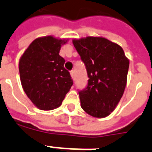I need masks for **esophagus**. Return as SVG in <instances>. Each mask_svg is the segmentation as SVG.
Returning <instances> with one entry per match:
<instances>
[{"label": "esophagus", "instance_id": "esophagus-1", "mask_svg": "<svg viewBox=\"0 0 152 152\" xmlns=\"http://www.w3.org/2000/svg\"><path fill=\"white\" fill-rule=\"evenodd\" d=\"M70 75H71L72 78L74 80V77H75V74H74V71H73V70H72V71L70 72Z\"/></svg>", "mask_w": 152, "mask_h": 152}]
</instances>
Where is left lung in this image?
<instances>
[{"label":"left lung","mask_w":152,"mask_h":152,"mask_svg":"<svg viewBox=\"0 0 152 152\" xmlns=\"http://www.w3.org/2000/svg\"><path fill=\"white\" fill-rule=\"evenodd\" d=\"M88 72L87 88L79 91L80 106L94 118L110 115L122 97L129 61L123 49L102 37L72 40Z\"/></svg>","instance_id":"8db88e82"}]
</instances>
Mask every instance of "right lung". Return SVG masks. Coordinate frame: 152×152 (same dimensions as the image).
<instances>
[{
	"label": "right lung",
	"instance_id": "add662e5",
	"mask_svg": "<svg viewBox=\"0 0 152 152\" xmlns=\"http://www.w3.org/2000/svg\"><path fill=\"white\" fill-rule=\"evenodd\" d=\"M66 39L45 36L34 39L19 62L21 84L34 106L42 110L59 107L73 84L65 61L59 55Z\"/></svg>",
	"mask_w": 152,
	"mask_h": 152
}]
</instances>
